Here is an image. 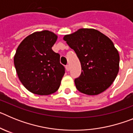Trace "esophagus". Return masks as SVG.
<instances>
[{"mask_svg": "<svg viewBox=\"0 0 133 133\" xmlns=\"http://www.w3.org/2000/svg\"><path fill=\"white\" fill-rule=\"evenodd\" d=\"M66 70H67V71H69V65H66Z\"/></svg>", "mask_w": 133, "mask_h": 133, "instance_id": "esophagus-1", "label": "esophagus"}]
</instances>
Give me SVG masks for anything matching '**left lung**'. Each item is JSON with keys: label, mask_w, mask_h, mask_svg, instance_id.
Masks as SVG:
<instances>
[{"label": "left lung", "mask_w": 133, "mask_h": 133, "mask_svg": "<svg viewBox=\"0 0 133 133\" xmlns=\"http://www.w3.org/2000/svg\"><path fill=\"white\" fill-rule=\"evenodd\" d=\"M63 39L81 62L83 71L75 80L77 90L88 95H99L107 90L119 70V54L112 41L93 29H80Z\"/></svg>", "instance_id": "1"}]
</instances>
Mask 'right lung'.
Wrapping results in <instances>:
<instances>
[{
    "label": "right lung",
    "instance_id": "add662e5",
    "mask_svg": "<svg viewBox=\"0 0 133 133\" xmlns=\"http://www.w3.org/2000/svg\"><path fill=\"white\" fill-rule=\"evenodd\" d=\"M58 36L49 30L33 32L18 45L14 64L21 83L32 93L48 95L58 90L64 73L60 55L52 50Z\"/></svg>",
    "mask_w": 133,
    "mask_h": 133
}]
</instances>
